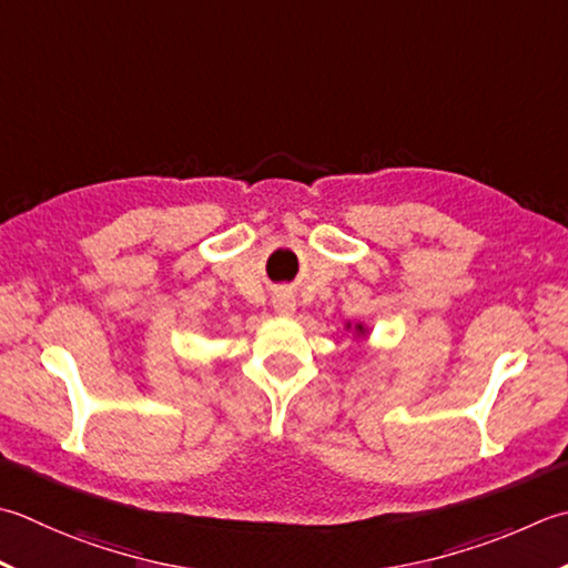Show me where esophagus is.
Returning a JSON list of instances; mask_svg holds the SVG:
<instances>
[{"label":"esophagus","mask_w":568,"mask_h":568,"mask_svg":"<svg viewBox=\"0 0 568 568\" xmlns=\"http://www.w3.org/2000/svg\"><path fill=\"white\" fill-rule=\"evenodd\" d=\"M275 310L281 315H293L295 313V297L291 293H277L275 295Z\"/></svg>","instance_id":"obj_1"}]
</instances>
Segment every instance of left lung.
Returning a JSON list of instances; mask_svg holds the SVG:
<instances>
[{"label":"left lung","mask_w":568,"mask_h":568,"mask_svg":"<svg viewBox=\"0 0 568 568\" xmlns=\"http://www.w3.org/2000/svg\"><path fill=\"white\" fill-rule=\"evenodd\" d=\"M354 329H357V335H366V329H364V325H357V327H354Z\"/></svg>","instance_id":"obj_1"}]
</instances>
